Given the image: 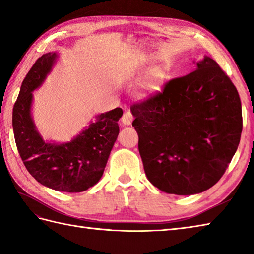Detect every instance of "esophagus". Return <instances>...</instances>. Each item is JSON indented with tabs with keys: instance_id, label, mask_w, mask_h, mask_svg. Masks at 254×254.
Instances as JSON below:
<instances>
[{
	"instance_id": "esophagus-1",
	"label": "esophagus",
	"mask_w": 254,
	"mask_h": 254,
	"mask_svg": "<svg viewBox=\"0 0 254 254\" xmlns=\"http://www.w3.org/2000/svg\"><path fill=\"white\" fill-rule=\"evenodd\" d=\"M121 121L122 123L124 124V126H130V124L132 123L133 121V115L130 109H127L126 111H124L123 116L121 118Z\"/></svg>"
}]
</instances>
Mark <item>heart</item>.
Returning a JSON list of instances; mask_svg holds the SVG:
<instances>
[{
    "label": "heart",
    "mask_w": 254,
    "mask_h": 254,
    "mask_svg": "<svg viewBox=\"0 0 254 254\" xmlns=\"http://www.w3.org/2000/svg\"><path fill=\"white\" fill-rule=\"evenodd\" d=\"M166 79V72L163 67L154 66L145 74V76L138 83L136 96L138 98L144 99L152 96L156 91L159 90L161 84Z\"/></svg>",
    "instance_id": "heart-1"
}]
</instances>
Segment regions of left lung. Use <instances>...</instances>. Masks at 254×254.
<instances>
[{"label": "left lung", "mask_w": 254, "mask_h": 254, "mask_svg": "<svg viewBox=\"0 0 254 254\" xmlns=\"http://www.w3.org/2000/svg\"><path fill=\"white\" fill-rule=\"evenodd\" d=\"M147 179L166 193L191 195L225 174L240 142L239 94L216 61L167 82L131 107Z\"/></svg>", "instance_id": "8db88e82"}]
</instances>
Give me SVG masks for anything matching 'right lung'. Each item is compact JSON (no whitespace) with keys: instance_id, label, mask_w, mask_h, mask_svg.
<instances>
[{"instance_id":"obj_1","label":"right lung","mask_w":254,"mask_h":254,"mask_svg":"<svg viewBox=\"0 0 254 254\" xmlns=\"http://www.w3.org/2000/svg\"><path fill=\"white\" fill-rule=\"evenodd\" d=\"M57 58L55 52L40 57L23 80L13 108L15 142L26 169L38 182L56 191L83 192L104 174L123 111L116 108L97 116V120L71 142H45L31 118L32 91L44 83Z\"/></svg>"}]
</instances>
